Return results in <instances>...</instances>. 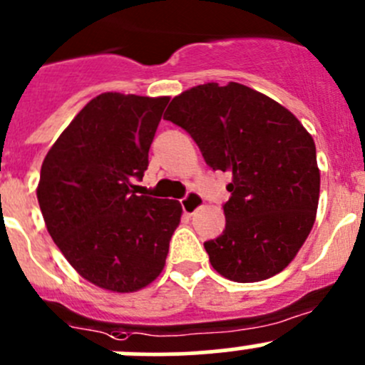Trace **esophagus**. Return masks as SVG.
<instances>
[{
	"mask_svg": "<svg viewBox=\"0 0 365 365\" xmlns=\"http://www.w3.org/2000/svg\"><path fill=\"white\" fill-rule=\"evenodd\" d=\"M202 204H204V198H202L197 191H190V193L181 200L182 211L186 212V215H193L198 207H202Z\"/></svg>",
	"mask_w": 365,
	"mask_h": 365,
	"instance_id": "esophagus-1",
	"label": "esophagus"
}]
</instances>
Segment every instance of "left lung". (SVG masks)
<instances>
[{
    "label": "left lung",
    "instance_id": "1",
    "mask_svg": "<svg viewBox=\"0 0 365 365\" xmlns=\"http://www.w3.org/2000/svg\"><path fill=\"white\" fill-rule=\"evenodd\" d=\"M165 118L190 133L212 170L232 174L225 230L204 248L234 282L282 272L305 243L319 200L316 145L302 122L264 93L205 83L174 97Z\"/></svg>",
    "mask_w": 365,
    "mask_h": 365
}]
</instances>
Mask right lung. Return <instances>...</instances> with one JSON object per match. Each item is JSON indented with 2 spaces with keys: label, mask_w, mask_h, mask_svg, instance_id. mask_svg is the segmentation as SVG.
<instances>
[{
  "label": "right lung",
  "mask_w": 365,
  "mask_h": 365,
  "mask_svg": "<svg viewBox=\"0 0 365 365\" xmlns=\"http://www.w3.org/2000/svg\"><path fill=\"white\" fill-rule=\"evenodd\" d=\"M170 97L106 92L58 136L41 168L38 205L72 268L97 287L133 293L165 268L178 200L135 195Z\"/></svg>",
  "instance_id": "right-lung-1"
}]
</instances>
